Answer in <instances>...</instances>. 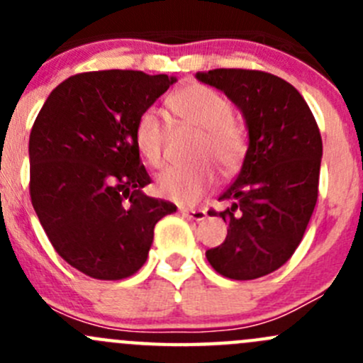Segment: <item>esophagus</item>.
<instances>
[{
    "label": "esophagus",
    "mask_w": 363,
    "mask_h": 363,
    "mask_svg": "<svg viewBox=\"0 0 363 363\" xmlns=\"http://www.w3.org/2000/svg\"><path fill=\"white\" fill-rule=\"evenodd\" d=\"M181 212H182V216H186V218H189V219H193V221H203L205 218H207V212L205 211H202V208H181Z\"/></svg>",
    "instance_id": "34e87169"
}]
</instances>
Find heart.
<instances>
[{"label":"heart","mask_w":363,"mask_h":363,"mask_svg":"<svg viewBox=\"0 0 363 363\" xmlns=\"http://www.w3.org/2000/svg\"><path fill=\"white\" fill-rule=\"evenodd\" d=\"M168 107L179 121L199 128L193 158L200 160L189 167H172L156 179V189L163 199L179 205H193L214 186V162L225 174H232L242 163L247 151L244 128L233 119L232 104L223 94L203 84H189L175 91ZM135 145L140 156L152 167L163 163L164 126L158 112L144 111L133 131Z\"/></svg>","instance_id":"heart-1"}]
</instances>
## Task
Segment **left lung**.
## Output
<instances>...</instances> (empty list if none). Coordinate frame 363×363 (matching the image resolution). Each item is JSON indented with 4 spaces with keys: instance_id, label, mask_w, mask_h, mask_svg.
<instances>
[{
    "instance_id": "obj_1",
    "label": "left lung",
    "mask_w": 363,
    "mask_h": 363,
    "mask_svg": "<svg viewBox=\"0 0 363 363\" xmlns=\"http://www.w3.org/2000/svg\"><path fill=\"white\" fill-rule=\"evenodd\" d=\"M196 79L223 91L242 112L250 145L239 175L219 200L228 223L225 242L205 252L221 276L250 281L288 262L318 200L323 144L302 94L258 69L218 68Z\"/></svg>"
}]
</instances>
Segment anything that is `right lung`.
<instances>
[{
	"mask_svg": "<svg viewBox=\"0 0 363 363\" xmlns=\"http://www.w3.org/2000/svg\"><path fill=\"white\" fill-rule=\"evenodd\" d=\"M175 77L133 69L73 75L43 104L29 135V195L57 255L86 276L117 281L147 259L155 226L177 211L142 191L138 116Z\"/></svg>",
	"mask_w": 363,
	"mask_h": 363,
	"instance_id": "right-lung-1",
	"label": "right lung"
}]
</instances>
